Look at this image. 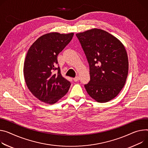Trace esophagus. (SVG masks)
Instances as JSON below:
<instances>
[{
  "instance_id": "esophagus-1",
  "label": "esophagus",
  "mask_w": 148,
  "mask_h": 148,
  "mask_svg": "<svg viewBox=\"0 0 148 148\" xmlns=\"http://www.w3.org/2000/svg\"><path fill=\"white\" fill-rule=\"evenodd\" d=\"M73 79H74V82H78V80H79V77H78V76H77V77H75V78H74Z\"/></svg>"
}]
</instances>
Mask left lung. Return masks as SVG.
I'll return each instance as SVG.
<instances>
[{"mask_svg":"<svg viewBox=\"0 0 148 148\" xmlns=\"http://www.w3.org/2000/svg\"><path fill=\"white\" fill-rule=\"evenodd\" d=\"M87 57L90 80L85 84L88 95L99 103L116 97L124 87L129 62L119 40L104 30L92 29L76 34Z\"/></svg>","mask_w":148,"mask_h":148,"instance_id":"obj_1","label":"left lung"}]
</instances>
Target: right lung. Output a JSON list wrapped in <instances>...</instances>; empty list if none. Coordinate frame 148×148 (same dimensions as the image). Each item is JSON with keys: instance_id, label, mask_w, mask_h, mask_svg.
I'll list each match as a JSON object with an SVG mask.
<instances>
[{"instance_id": "obj_1", "label": "right lung", "mask_w": 148, "mask_h": 148, "mask_svg": "<svg viewBox=\"0 0 148 148\" xmlns=\"http://www.w3.org/2000/svg\"><path fill=\"white\" fill-rule=\"evenodd\" d=\"M73 35L74 33H48L38 38L28 49L23 65L25 81L32 95L45 103H56L70 87V82L57 68V56ZM56 69L58 72L54 73Z\"/></svg>"}]
</instances>
